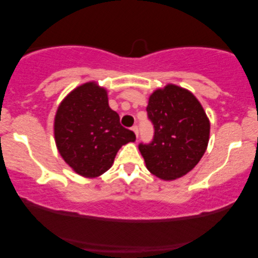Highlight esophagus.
<instances>
[{"mask_svg": "<svg viewBox=\"0 0 258 258\" xmlns=\"http://www.w3.org/2000/svg\"><path fill=\"white\" fill-rule=\"evenodd\" d=\"M132 130H133L134 133H135L136 137H139V126H137V125H134L133 128H132Z\"/></svg>", "mask_w": 258, "mask_h": 258, "instance_id": "34e87169", "label": "esophagus"}]
</instances>
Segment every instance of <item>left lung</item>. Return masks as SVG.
<instances>
[{
  "mask_svg": "<svg viewBox=\"0 0 258 258\" xmlns=\"http://www.w3.org/2000/svg\"><path fill=\"white\" fill-rule=\"evenodd\" d=\"M147 112L154 137L139 149L148 170L165 181L188 174L209 142L210 123L202 105L190 91L168 84L151 94Z\"/></svg>",
  "mask_w": 258,
  "mask_h": 258,
  "instance_id": "8db88e82",
  "label": "left lung"
}]
</instances>
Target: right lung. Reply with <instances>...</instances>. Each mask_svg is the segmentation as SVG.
Segmentation results:
<instances>
[{"label":"right lung","mask_w":258,"mask_h":258,"mask_svg":"<svg viewBox=\"0 0 258 258\" xmlns=\"http://www.w3.org/2000/svg\"><path fill=\"white\" fill-rule=\"evenodd\" d=\"M55 141L67 163L84 177H96L114 163L119 148L136 136L119 123L108 104L107 90L95 82L67 96L55 116Z\"/></svg>","instance_id":"right-lung-1"}]
</instances>
